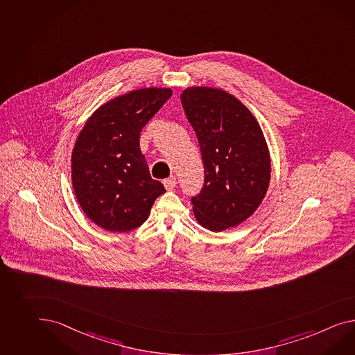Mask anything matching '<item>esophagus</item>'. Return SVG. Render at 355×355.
I'll return each instance as SVG.
<instances>
[{
    "label": "esophagus",
    "instance_id": "esophagus-1",
    "mask_svg": "<svg viewBox=\"0 0 355 355\" xmlns=\"http://www.w3.org/2000/svg\"><path fill=\"white\" fill-rule=\"evenodd\" d=\"M164 185L167 191H173L175 185H176V179L173 176L170 178V179H166V180H164Z\"/></svg>",
    "mask_w": 355,
    "mask_h": 355
}]
</instances>
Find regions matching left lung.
<instances>
[{
  "instance_id": "left-lung-1",
  "label": "left lung",
  "mask_w": 355,
  "mask_h": 355,
  "mask_svg": "<svg viewBox=\"0 0 355 355\" xmlns=\"http://www.w3.org/2000/svg\"><path fill=\"white\" fill-rule=\"evenodd\" d=\"M182 108L200 143L205 185L191 198L200 225L223 232L245 221L261 205L270 182V153L251 110L218 87L182 90Z\"/></svg>"
}]
</instances>
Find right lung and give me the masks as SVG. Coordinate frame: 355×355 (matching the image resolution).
<instances>
[{
  "mask_svg": "<svg viewBox=\"0 0 355 355\" xmlns=\"http://www.w3.org/2000/svg\"><path fill=\"white\" fill-rule=\"evenodd\" d=\"M173 90L143 87L101 104L85 122L71 158L73 191L85 215L108 232L140 227L161 194L139 139Z\"/></svg>",
  "mask_w": 355,
  "mask_h": 355,
  "instance_id": "add662e5",
  "label": "right lung"
}]
</instances>
